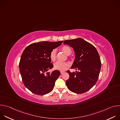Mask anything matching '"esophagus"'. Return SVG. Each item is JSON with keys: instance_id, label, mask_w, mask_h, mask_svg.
Here are the masks:
<instances>
[{"instance_id": "esophagus-1", "label": "esophagus", "mask_w": 120, "mask_h": 120, "mask_svg": "<svg viewBox=\"0 0 120 120\" xmlns=\"http://www.w3.org/2000/svg\"><path fill=\"white\" fill-rule=\"evenodd\" d=\"M64 72V71H61V72H60V73H61V74H63Z\"/></svg>"}]
</instances>
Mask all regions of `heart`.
<instances>
[{"label":"heart","mask_w":120,"mask_h":120,"mask_svg":"<svg viewBox=\"0 0 120 120\" xmlns=\"http://www.w3.org/2000/svg\"><path fill=\"white\" fill-rule=\"evenodd\" d=\"M62 51L67 56L70 55L72 53V50L71 48L67 46H64L62 48ZM56 49H53L51 51L50 55V57L51 60L55 61L56 59ZM70 65L68 63L66 62H56L54 64V68L56 70L59 71H64L67 68L69 67Z\"/></svg>","instance_id":"heart-1"}]
</instances>
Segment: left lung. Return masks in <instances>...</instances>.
Instances as JSON below:
<instances>
[{
  "instance_id": "8db88e82",
  "label": "left lung",
  "mask_w": 120,
  "mask_h": 120,
  "mask_svg": "<svg viewBox=\"0 0 120 120\" xmlns=\"http://www.w3.org/2000/svg\"><path fill=\"white\" fill-rule=\"evenodd\" d=\"M64 44L72 47L75 59L71 67L75 72L67 71L69 78L66 81L71 92L82 94L89 91L96 83L99 75L101 62L96 48L83 39L78 38L64 41Z\"/></svg>"
}]
</instances>
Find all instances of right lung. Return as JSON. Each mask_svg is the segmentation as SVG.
<instances>
[{"mask_svg":"<svg viewBox=\"0 0 120 120\" xmlns=\"http://www.w3.org/2000/svg\"><path fill=\"white\" fill-rule=\"evenodd\" d=\"M63 42L35 43L24 50L19 64V70L25 86L33 93L45 95L53 90L60 72L56 70L51 73L47 72L54 67L50 55Z\"/></svg>","mask_w":120,"mask_h":120,"instance_id":"obj_1","label":"right lung"}]
</instances>
